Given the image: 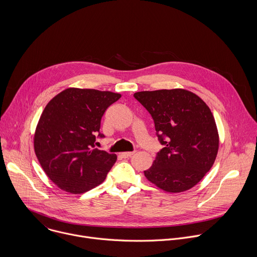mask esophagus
I'll use <instances>...</instances> for the list:
<instances>
[{"mask_svg":"<svg viewBox=\"0 0 257 257\" xmlns=\"http://www.w3.org/2000/svg\"><path fill=\"white\" fill-rule=\"evenodd\" d=\"M134 153H135V152H130V153H129V152H128V153H122V154H121V157H122V158H124V159H127V158H130L131 156H133V155H134Z\"/></svg>","mask_w":257,"mask_h":257,"instance_id":"34e87169","label":"esophagus"}]
</instances>
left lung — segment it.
Returning <instances> with one entry per match:
<instances>
[{
  "label": "left lung",
  "instance_id": "8db88e82",
  "mask_svg": "<svg viewBox=\"0 0 257 257\" xmlns=\"http://www.w3.org/2000/svg\"><path fill=\"white\" fill-rule=\"evenodd\" d=\"M134 97L146 108L164 149L145 177L167 192L192 188L212 167L218 134L206 103L185 89L139 91Z\"/></svg>",
  "mask_w": 257,
  "mask_h": 257
}]
</instances>
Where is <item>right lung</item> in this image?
I'll use <instances>...</instances> for the list:
<instances>
[{"mask_svg": "<svg viewBox=\"0 0 257 257\" xmlns=\"http://www.w3.org/2000/svg\"><path fill=\"white\" fill-rule=\"evenodd\" d=\"M121 94L68 88L45 107L34 135V151L48 177L61 189L83 193L99 185L117 156L94 149L106 108Z\"/></svg>", "mask_w": 257, "mask_h": 257, "instance_id": "obj_1", "label": "right lung"}]
</instances>
